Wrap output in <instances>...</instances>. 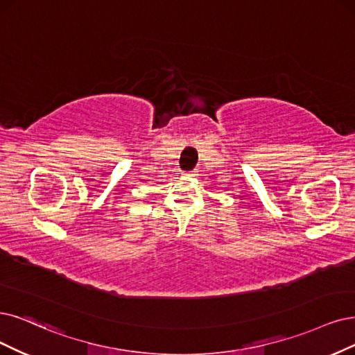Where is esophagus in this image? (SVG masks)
I'll return each mask as SVG.
<instances>
[{
  "mask_svg": "<svg viewBox=\"0 0 355 355\" xmlns=\"http://www.w3.org/2000/svg\"><path fill=\"white\" fill-rule=\"evenodd\" d=\"M186 175H187V177H198L199 174H198V171L194 169V171H191V173H189V174H186Z\"/></svg>",
  "mask_w": 355,
  "mask_h": 355,
  "instance_id": "obj_1",
  "label": "esophagus"
}]
</instances>
